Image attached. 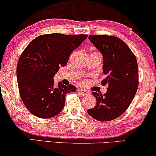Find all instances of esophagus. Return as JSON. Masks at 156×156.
<instances>
[{
    "mask_svg": "<svg viewBox=\"0 0 156 156\" xmlns=\"http://www.w3.org/2000/svg\"><path fill=\"white\" fill-rule=\"evenodd\" d=\"M78 92L82 95H89V94H90V93L87 91V90H83V89L78 90Z\"/></svg>",
    "mask_w": 156,
    "mask_h": 156,
    "instance_id": "esophagus-1",
    "label": "esophagus"
}]
</instances>
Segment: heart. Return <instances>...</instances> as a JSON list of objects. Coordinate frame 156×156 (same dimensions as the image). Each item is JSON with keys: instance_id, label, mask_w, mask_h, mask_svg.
Instances as JSON below:
<instances>
[{"instance_id": "heart-1", "label": "heart", "mask_w": 156, "mask_h": 156, "mask_svg": "<svg viewBox=\"0 0 156 156\" xmlns=\"http://www.w3.org/2000/svg\"><path fill=\"white\" fill-rule=\"evenodd\" d=\"M84 82H85V81H84Z\"/></svg>"}]
</instances>
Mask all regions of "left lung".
<instances>
[{
  "instance_id": "obj_1",
  "label": "left lung",
  "mask_w": 156,
  "mask_h": 156,
  "mask_svg": "<svg viewBox=\"0 0 156 156\" xmlns=\"http://www.w3.org/2000/svg\"><path fill=\"white\" fill-rule=\"evenodd\" d=\"M89 40L103 55V71L106 76L101 84L108 88L104 95L93 92L97 103L87 113L96 120L109 122L126 111L137 93L139 84L137 58L119 37L90 34Z\"/></svg>"
}]
</instances>
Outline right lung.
I'll list each match as a JSON object with an SVG mask.
<instances>
[{
    "label": "right lung",
    "instance_id": "right-lung-1",
    "mask_svg": "<svg viewBox=\"0 0 156 156\" xmlns=\"http://www.w3.org/2000/svg\"><path fill=\"white\" fill-rule=\"evenodd\" d=\"M87 34H43L34 39L19 57L16 67L21 98L35 116L49 119L62 111L66 95L75 92L73 84H54L53 76L65 66L72 52L87 39Z\"/></svg>",
    "mask_w": 156,
    "mask_h": 156
}]
</instances>
